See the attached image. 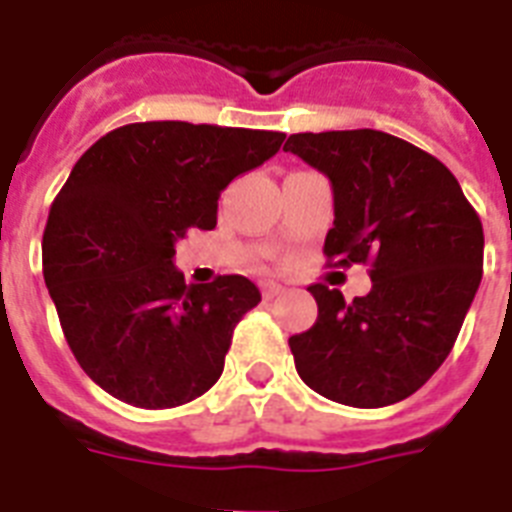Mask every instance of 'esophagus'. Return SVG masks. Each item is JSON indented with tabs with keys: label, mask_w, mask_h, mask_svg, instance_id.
<instances>
[{
	"label": "esophagus",
	"mask_w": 512,
	"mask_h": 512,
	"mask_svg": "<svg viewBox=\"0 0 512 512\" xmlns=\"http://www.w3.org/2000/svg\"><path fill=\"white\" fill-rule=\"evenodd\" d=\"M281 292H284V287H281V284H276V281H265V284H263L265 300H273V297L281 295Z\"/></svg>",
	"instance_id": "obj_1"
}]
</instances>
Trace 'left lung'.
Wrapping results in <instances>:
<instances>
[{
    "label": "left lung",
    "instance_id": "8db88e82",
    "mask_svg": "<svg viewBox=\"0 0 512 512\" xmlns=\"http://www.w3.org/2000/svg\"><path fill=\"white\" fill-rule=\"evenodd\" d=\"M284 151L329 177V265H369V295L313 284L319 319L289 337L297 374L337 404L377 409L420 390L452 353L484 273V228L436 156L377 130L297 132Z\"/></svg>",
    "mask_w": 512,
    "mask_h": 512
}]
</instances>
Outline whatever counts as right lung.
<instances>
[{
    "label": "right lung",
    "instance_id": "add662e5",
    "mask_svg": "<svg viewBox=\"0 0 512 512\" xmlns=\"http://www.w3.org/2000/svg\"><path fill=\"white\" fill-rule=\"evenodd\" d=\"M284 138L138 122L103 135L74 164L44 225L42 271L68 348L106 393L172 409L220 380L233 329L260 289L239 273L185 284L175 241L191 228L212 231L220 191Z\"/></svg>",
    "mask_w": 512,
    "mask_h": 512
}]
</instances>
